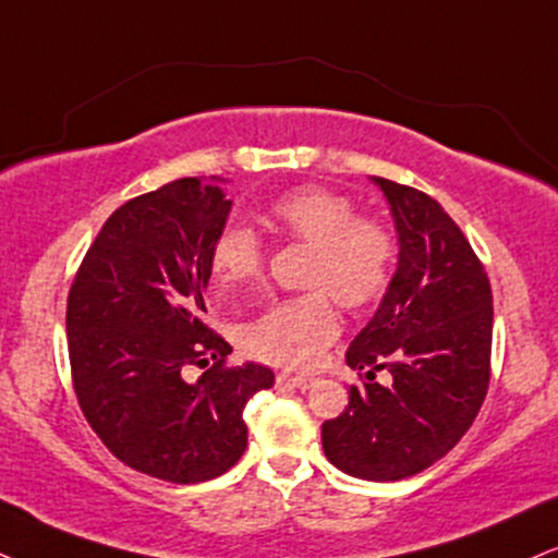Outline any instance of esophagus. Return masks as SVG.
<instances>
[{"label":"esophagus","mask_w":558,"mask_h":558,"mask_svg":"<svg viewBox=\"0 0 558 558\" xmlns=\"http://www.w3.org/2000/svg\"><path fill=\"white\" fill-rule=\"evenodd\" d=\"M277 383L284 385V388H298V390H307L313 385V377L305 375H290V373H279Z\"/></svg>","instance_id":"esophagus-1"}]
</instances>
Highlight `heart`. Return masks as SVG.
Listing matches in <instances>:
<instances>
[{
  "mask_svg": "<svg viewBox=\"0 0 558 558\" xmlns=\"http://www.w3.org/2000/svg\"><path fill=\"white\" fill-rule=\"evenodd\" d=\"M274 222L313 245L307 287L331 292L343 307H367L388 290L396 264V238L383 222L356 217L352 198L302 185L268 206ZM264 251L247 225L227 222L211 245V271L219 290H235L258 279ZM339 331L331 302L323 292L302 294L247 320L240 343L251 356L281 367H307Z\"/></svg>",
  "mask_w": 558,
  "mask_h": 558,
  "instance_id": "1",
  "label": "heart"
}]
</instances>
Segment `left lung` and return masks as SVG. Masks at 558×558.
<instances>
[{
  "label": "left lung",
  "instance_id": "left-lung-1",
  "mask_svg": "<svg viewBox=\"0 0 558 558\" xmlns=\"http://www.w3.org/2000/svg\"><path fill=\"white\" fill-rule=\"evenodd\" d=\"M390 206L398 264L380 307L347 352L367 377L323 422V452L364 481H401L460 442L489 388L494 302L484 266L435 198L369 178ZM388 368L395 383L374 373Z\"/></svg>",
  "mask_w": 558,
  "mask_h": 558
}]
</instances>
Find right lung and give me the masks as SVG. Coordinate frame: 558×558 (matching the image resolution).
I'll use <instances>...</instances> for the list:
<instances>
[{"instance_id": "1", "label": "right lung", "mask_w": 558, "mask_h": 558, "mask_svg": "<svg viewBox=\"0 0 558 558\" xmlns=\"http://www.w3.org/2000/svg\"><path fill=\"white\" fill-rule=\"evenodd\" d=\"M222 183L181 178L119 206L66 300L82 414L121 463L173 484L230 471L247 445L245 401L274 385L264 364L225 367L232 347L204 323L211 245L232 209Z\"/></svg>"}]
</instances>
